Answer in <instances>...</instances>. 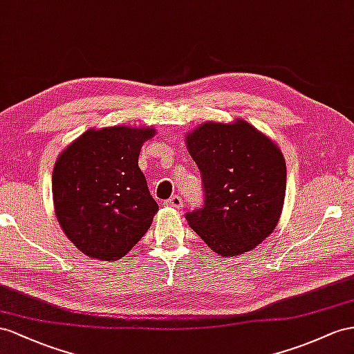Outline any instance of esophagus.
<instances>
[{
  "label": "esophagus",
  "instance_id": "obj_1",
  "mask_svg": "<svg viewBox=\"0 0 354 354\" xmlns=\"http://www.w3.org/2000/svg\"><path fill=\"white\" fill-rule=\"evenodd\" d=\"M166 205L170 207H175V209H180L184 206V201L180 196H171L169 201H166Z\"/></svg>",
  "mask_w": 354,
  "mask_h": 354
}]
</instances>
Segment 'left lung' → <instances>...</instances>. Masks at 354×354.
I'll return each instance as SVG.
<instances>
[{
    "instance_id": "8db88e82",
    "label": "left lung",
    "mask_w": 354,
    "mask_h": 354,
    "mask_svg": "<svg viewBox=\"0 0 354 354\" xmlns=\"http://www.w3.org/2000/svg\"><path fill=\"white\" fill-rule=\"evenodd\" d=\"M202 174L205 205L185 218L223 257L256 248L274 232L286 196L283 152L243 120L205 122L185 138Z\"/></svg>"
}]
</instances>
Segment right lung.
I'll return each instance as SVG.
<instances>
[{
  "instance_id": "add662e5",
  "label": "right lung",
  "mask_w": 354,
  "mask_h": 354,
  "mask_svg": "<svg viewBox=\"0 0 354 354\" xmlns=\"http://www.w3.org/2000/svg\"><path fill=\"white\" fill-rule=\"evenodd\" d=\"M153 134L152 127L89 129L59 153L52 174L55 214L88 257L121 259L151 227L158 205L138 161Z\"/></svg>"
}]
</instances>
